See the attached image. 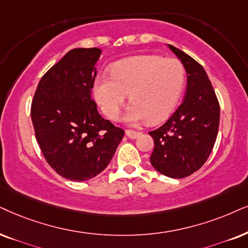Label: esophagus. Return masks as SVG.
<instances>
[{
  "label": "esophagus",
  "mask_w": 248,
  "mask_h": 248,
  "mask_svg": "<svg viewBox=\"0 0 248 248\" xmlns=\"http://www.w3.org/2000/svg\"><path fill=\"white\" fill-rule=\"evenodd\" d=\"M126 135H127L128 137H129V139L135 140V139H137V137L140 136V133H139V131H134V130L127 129V130H126Z\"/></svg>",
  "instance_id": "obj_1"
}]
</instances>
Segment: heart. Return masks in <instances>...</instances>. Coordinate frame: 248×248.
<instances>
[{"label": "heart", "mask_w": 248, "mask_h": 248, "mask_svg": "<svg viewBox=\"0 0 248 248\" xmlns=\"http://www.w3.org/2000/svg\"><path fill=\"white\" fill-rule=\"evenodd\" d=\"M111 79L98 77L93 93L103 113L115 120L129 95L126 121L160 122L173 113L186 83V67L177 58L140 55L115 62Z\"/></svg>", "instance_id": "obj_1"}]
</instances>
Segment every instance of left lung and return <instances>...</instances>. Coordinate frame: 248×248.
Wrapping results in <instances>:
<instances>
[{
  "instance_id": "obj_1",
  "label": "left lung",
  "mask_w": 248,
  "mask_h": 248,
  "mask_svg": "<svg viewBox=\"0 0 248 248\" xmlns=\"http://www.w3.org/2000/svg\"><path fill=\"white\" fill-rule=\"evenodd\" d=\"M168 46L186 67V93L171 117L149 133L155 140L150 161L159 173L183 178L202 168L211 155L220 124V104L202 65L174 46Z\"/></svg>"
}]
</instances>
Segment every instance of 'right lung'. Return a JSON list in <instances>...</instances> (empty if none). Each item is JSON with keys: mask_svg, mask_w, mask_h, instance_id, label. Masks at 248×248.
Returning <instances> with one entry per match:
<instances>
[{"mask_svg": "<svg viewBox=\"0 0 248 248\" xmlns=\"http://www.w3.org/2000/svg\"><path fill=\"white\" fill-rule=\"evenodd\" d=\"M98 48L72 49L40 80L31 108L35 137L56 173L95 177L109 164L124 130L101 117L92 98Z\"/></svg>", "mask_w": 248, "mask_h": 248, "instance_id": "right-lung-1", "label": "right lung"}]
</instances>
